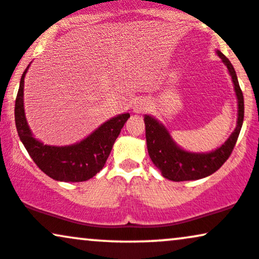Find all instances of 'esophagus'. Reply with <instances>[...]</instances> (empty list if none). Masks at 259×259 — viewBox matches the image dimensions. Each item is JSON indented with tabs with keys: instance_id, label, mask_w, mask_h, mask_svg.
<instances>
[{
	"instance_id": "esophagus-1",
	"label": "esophagus",
	"mask_w": 259,
	"mask_h": 259,
	"mask_svg": "<svg viewBox=\"0 0 259 259\" xmlns=\"http://www.w3.org/2000/svg\"><path fill=\"white\" fill-rule=\"evenodd\" d=\"M148 102H145L144 99H137L133 104V111L137 114H141V112L145 111L148 109Z\"/></svg>"
}]
</instances>
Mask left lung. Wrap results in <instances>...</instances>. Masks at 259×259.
Instances as JSON below:
<instances>
[{"label": "left lung", "mask_w": 259, "mask_h": 259, "mask_svg": "<svg viewBox=\"0 0 259 259\" xmlns=\"http://www.w3.org/2000/svg\"><path fill=\"white\" fill-rule=\"evenodd\" d=\"M218 57L226 64L234 83L236 98H238V124L222 147L211 153H190L176 144L168 131L162 123L154 117L145 115V138H147L148 153L154 165L160 169L162 176L169 181L183 182L196 181L207 177L220 169L222 165L229 159L235 147L238 137L244 122V96L239 86L238 76L229 59L220 51Z\"/></svg>", "instance_id": "8db88e82"}]
</instances>
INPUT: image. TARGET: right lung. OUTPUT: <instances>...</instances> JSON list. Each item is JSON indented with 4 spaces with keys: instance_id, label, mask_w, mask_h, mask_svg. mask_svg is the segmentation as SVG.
I'll use <instances>...</instances> for the list:
<instances>
[{
    "instance_id": "right-lung-1",
    "label": "right lung",
    "mask_w": 259,
    "mask_h": 259,
    "mask_svg": "<svg viewBox=\"0 0 259 259\" xmlns=\"http://www.w3.org/2000/svg\"><path fill=\"white\" fill-rule=\"evenodd\" d=\"M27 69L29 66L21 75L14 108L15 126L27 153L42 172L56 181L74 183L93 178L104 167L112 145L128 120L130 114L124 112L110 118L76 144L66 147L45 145L33 138L24 112V77Z\"/></svg>"
}]
</instances>
